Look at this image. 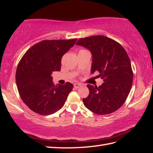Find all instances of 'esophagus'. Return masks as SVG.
<instances>
[{"instance_id": "esophagus-1", "label": "esophagus", "mask_w": 153, "mask_h": 153, "mask_svg": "<svg viewBox=\"0 0 153 153\" xmlns=\"http://www.w3.org/2000/svg\"><path fill=\"white\" fill-rule=\"evenodd\" d=\"M74 85L75 89H77L81 86V84L80 83H74Z\"/></svg>"}]
</instances>
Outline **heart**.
Instances as JSON below:
<instances>
[{
	"label": "heart",
	"instance_id": "obj_1",
	"mask_svg": "<svg viewBox=\"0 0 153 153\" xmlns=\"http://www.w3.org/2000/svg\"><path fill=\"white\" fill-rule=\"evenodd\" d=\"M81 51H83V50H81Z\"/></svg>",
	"mask_w": 153,
	"mask_h": 153
}]
</instances>
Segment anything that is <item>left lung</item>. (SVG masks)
<instances>
[{
	"mask_svg": "<svg viewBox=\"0 0 153 153\" xmlns=\"http://www.w3.org/2000/svg\"><path fill=\"white\" fill-rule=\"evenodd\" d=\"M76 45L91 51V73L98 71L104 81L99 87L87 85L89 94L83 99L84 105L99 115L115 112L125 102L133 83L134 73L126 50L118 42L103 35L80 38Z\"/></svg>",
	"mask_w": 153,
	"mask_h": 153,
	"instance_id": "left-lung-1",
	"label": "left lung"
}]
</instances>
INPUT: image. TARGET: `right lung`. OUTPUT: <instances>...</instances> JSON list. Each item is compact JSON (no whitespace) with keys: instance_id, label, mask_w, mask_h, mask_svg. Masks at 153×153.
I'll return each mask as SVG.
<instances>
[{"instance_id":"obj_1","label":"right lung","mask_w":153,"mask_h":153,"mask_svg":"<svg viewBox=\"0 0 153 153\" xmlns=\"http://www.w3.org/2000/svg\"><path fill=\"white\" fill-rule=\"evenodd\" d=\"M76 41L43 40L22 56L16 70V85L23 102L32 111L50 115L64 106L74 85L70 82L55 85L51 74L60 71L62 57Z\"/></svg>"}]
</instances>
